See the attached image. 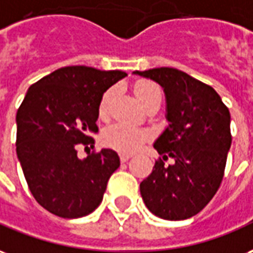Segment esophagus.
Listing matches in <instances>:
<instances>
[{"instance_id": "obj_1", "label": "esophagus", "mask_w": 253, "mask_h": 253, "mask_svg": "<svg viewBox=\"0 0 253 253\" xmlns=\"http://www.w3.org/2000/svg\"><path fill=\"white\" fill-rule=\"evenodd\" d=\"M132 156L130 155H125V154H120V160H121V163H125V162H128Z\"/></svg>"}]
</instances>
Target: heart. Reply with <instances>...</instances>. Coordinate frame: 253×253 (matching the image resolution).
<instances>
[{
  "mask_svg": "<svg viewBox=\"0 0 253 253\" xmlns=\"http://www.w3.org/2000/svg\"><path fill=\"white\" fill-rule=\"evenodd\" d=\"M134 93L141 104L147 105L154 98H162L160 87L151 81H140L134 86ZM114 88L110 87L102 95L99 102V114L106 116L109 106L113 98ZM152 137V132L149 129L139 128L125 123H113L108 125L102 132V141L110 148L116 149L123 154H132L139 151L143 145Z\"/></svg>",
  "mask_w": 253,
  "mask_h": 253,
  "instance_id": "obj_1",
  "label": "heart"
}]
</instances>
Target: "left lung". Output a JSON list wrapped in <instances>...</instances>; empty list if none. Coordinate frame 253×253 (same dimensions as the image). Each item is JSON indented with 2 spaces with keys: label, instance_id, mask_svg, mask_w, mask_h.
<instances>
[{
  "label": "left lung",
  "instance_id": "obj_1",
  "mask_svg": "<svg viewBox=\"0 0 253 253\" xmlns=\"http://www.w3.org/2000/svg\"><path fill=\"white\" fill-rule=\"evenodd\" d=\"M133 74L163 87L169 123L154 144L162 158L140 183V193L155 215L186 220L209 204L222 182L232 144L229 109L211 86L176 68ZM169 157L175 163L165 166Z\"/></svg>",
  "mask_w": 253,
  "mask_h": 253
}]
</instances>
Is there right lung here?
Wrapping results in <instances>:
<instances>
[{
  "label": "right lung",
  "mask_w": 253,
  "mask_h": 253,
  "mask_svg": "<svg viewBox=\"0 0 253 253\" xmlns=\"http://www.w3.org/2000/svg\"><path fill=\"white\" fill-rule=\"evenodd\" d=\"M124 77L119 70L68 66L28 88L16 114V151L31 193L49 213L79 218L102 202L119 155L101 149L79 159L77 147L94 144L101 98Z\"/></svg>",
  "instance_id": "right-lung-1"
}]
</instances>
